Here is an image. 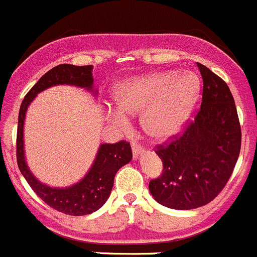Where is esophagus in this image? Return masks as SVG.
I'll use <instances>...</instances> for the list:
<instances>
[{"label": "esophagus", "instance_id": "1", "mask_svg": "<svg viewBox=\"0 0 257 257\" xmlns=\"http://www.w3.org/2000/svg\"><path fill=\"white\" fill-rule=\"evenodd\" d=\"M132 154H134V159H139V157L144 154V149H142L141 145L134 142V144H132Z\"/></svg>", "mask_w": 257, "mask_h": 257}]
</instances>
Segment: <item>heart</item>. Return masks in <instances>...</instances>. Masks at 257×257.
Masks as SVG:
<instances>
[{
	"instance_id": "heart-1",
	"label": "heart",
	"mask_w": 257,
	"mask_h": 257,
	"mask_svg": "<svg viewBox=\"0 0 257 257\" xmlns=\"http://www.w3.org/2000/svg\"><path fill=\"white\" fill-rule=\"evenodd\" d=\"M199 88L194 75L176 71L128 78L115 88L117 107L110 108L108 116L126 125L127 115L144 112L145 132L157 141H166L186 123L199 98Z\"/></svg>"
}]
</instances>
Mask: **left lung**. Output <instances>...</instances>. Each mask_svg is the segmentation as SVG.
I'll return each mask as SVG.
<instances>
[{
  "instance_id": "1",
  "label": "left lung",
  "mask_w": 257,
  "mask_h": 257,
  "mask_svg": "<svg viewBox=\"0 0 257 257\" xmlns=\"http://www.w3.org/2000/svg\"><path fill=\"white\" fill-rule=\"evenodd\" d=\"M204 81L201 106L181 135L156 146L161 176L149 189L159 204L191 210L209 204L232 175L241 149L235 101L225 81L197 63Z\"/></svg>"
}]
</instances>
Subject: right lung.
<instances>
[{
    "label": "right lung",
    "instance_id": "obj_1",
    "mask_svg": "<svg viewBox=\"0 0 257 257\" xmlns=\"http://www.w3.org/2000/svg\"><path fill=\"white\" fill-rule=\"evenodd\" d=\"M56 85H72L92 91V66H73L62 63L51 68L27 92L21 103L17 126V165L37 196L48 206L66 215L82 216L97 211L107 201L113 186L115 175L123 165L132 160L131 146L127 141L102 144L90 171L77 184L65 189L51 187L40 182L27 167L24 150V123L27 107L37 93Z\"/></svg>",
    "mask_w": 257,
    "mask_h": 257
}]
</instances>
